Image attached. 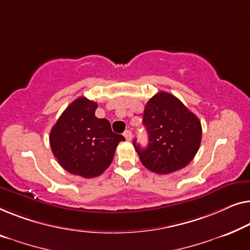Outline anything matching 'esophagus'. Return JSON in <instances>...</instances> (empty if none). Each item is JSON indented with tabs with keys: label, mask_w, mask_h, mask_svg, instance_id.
Wrapping results in <instances>:
<instances>
[{
	"label": "esophagus",
	"mask_w": 250,
	"mask_h": 250,
	"mask_svg": "<svg viewBox=\"0 0 250 250\" xmlns=\"http://www.w3.org/2000/svg\"><path fill=\"white\" fill-rule=\"evenodd\" d=\"M123 135H124V137L126 139V141H131V140H132V137H133V135H132V132H131V131H125V132H124V134H123Z\"/></svg>",
	"instance_id": "34e87169"
}]
</instances>
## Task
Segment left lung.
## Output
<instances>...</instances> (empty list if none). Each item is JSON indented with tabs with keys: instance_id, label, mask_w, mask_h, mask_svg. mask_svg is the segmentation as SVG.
<instances>
[{
	"instance_id": "1",
	"label": "left lung",
	"mask_w": 250,
	"mask_h": 250,
	"mask_svg": "<svg viewBox=\"0 0 250 250\" xmlns=\"http://www.w3.org/2000/svg\"><path fill=\"white\" fill-rule=\"evenodd\" d=\"M143 124L149 144L146 149L135 140L133 144L144 167L155 173L166 175L186 167L200 149V119L168 92H158L147 101Z\"/></svg>"
}]
</instances>
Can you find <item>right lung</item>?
Segmentation results:
<instances>
[{"mask_svg":"<svg viewBox=\"0 0 250 250\" xmlns=\"http://www.w3.org/2000/svg\"><path fill=\"white\" fill-rule=\"evenodd\" d=\"M98 104L79 97L67 106L49 134L54 157L73 175L93 178L113 161L118 143L124 136L111 131L106 118L95 116Z\"/></svg>","mask_w":250,"mask_h":250,"instance_id":"obj_1","label":"right lung"}]
</instances>
